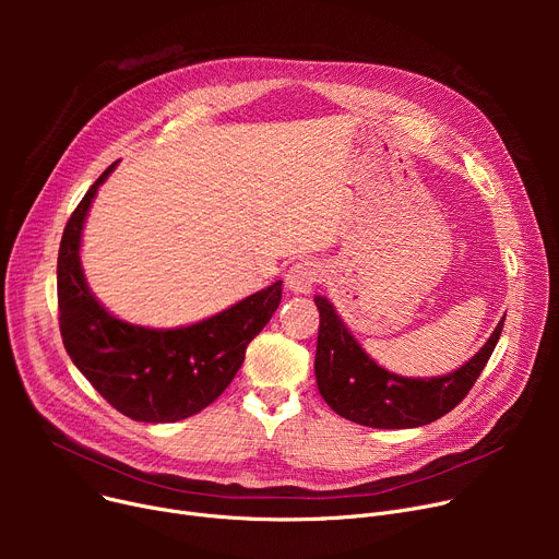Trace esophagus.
<instances>
[{
	"mask_svg": "<svg viewBox=\"0 0 559 559\" xmlns=\"http://www.w3.org/2000/svg\"><path fill=\"white\" fill-rule=\"evenodd\" d=\"M321 281V267L314 258L297 260L285 274V285L297 295H310L312 287Z\"/></svg>",
	"mask_w": 559,
	"mask_h": 559,
	"instance_id": "obj_1",
	"label": "esophagus"
}]
</instances>
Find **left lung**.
<instances>
[{"instance_id":"left-lung-1","label":"left lung","mask_w":559,"mask_h":559,"mask_svg":"<svg viewBox=\"0 0 559 559\" xmlns=\"http://www.w3.org/2000/svg\"><path fill=\"white\" fill-rule=\"evenodd\" d=\"M319 335L317 388L335 413L369 428H417L437 421L462 403L491 358L503 321L464 367L439 378H403L378 367L342 324L329 299L314 297Z\"/></svg>"}]
</instances>
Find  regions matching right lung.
Listing matches in <instances>:
<instances>
[{
    "label": "right lung",
    "mask_w": 559,
    "mask_h": 559,
    "mask_svg": "<svg viewBox=\"0 0 559 559\" xmlns=\"http://www.w3.org/2000/svg\"><path fill=\"white\" fill-rule=\"evenodd\" d=\"M112 163L79 201L58 249V326L68 356L91 385L129 419L181 421L209 407L238 373L249 342L281 304L283 281L199 324L154 331L115 319L87 289L81 228Z\"/></svg>",
    "instance_id": "obj_1"
}]
</instances>
